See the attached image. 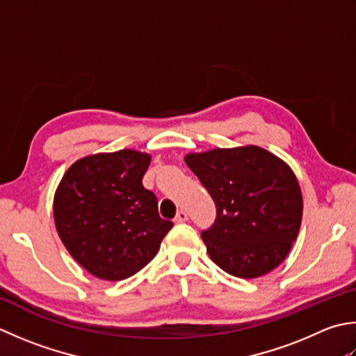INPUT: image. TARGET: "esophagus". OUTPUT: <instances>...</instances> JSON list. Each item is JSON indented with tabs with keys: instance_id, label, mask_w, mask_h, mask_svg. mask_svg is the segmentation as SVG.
<instances>
[{
	"instance_id": "esophagus-1",
	"label": "esophagus",
	"mask_w": 356,
	"mask_h": 356,
	"mask_svg": "<svg viewBox=\"0 0 356 356\" xmlns=\"http://www.w3.org/2000/svg\"><path fill=\"white\" fill-rule=\"evenodd\" d=\"M174 220H176V224H182V222H186L188 220V213L184 211V210H180Z\"/></svg>"
}]
</instances>
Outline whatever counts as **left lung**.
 Masks as SVG:
<instances>
[{
	"instance_id": "1",
	"label": "left lung",
	"mask_w": 356,
	"mask_h": 356,
	"mask_svg": "<svg viewBox=\"0 0 356 356\" xmlns=\"http://www.w3.org/2000/svg\"><path fill=\"white\" fill-rule=\"evenodd\" d=\"M185 162L216 205L214 224L202 232L211 259L245 280L280 266L302 219L293 171L259 146L188 154Z\"/></svg>"
}]
</instances>
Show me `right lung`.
Segmentation results:
<instances>
[{
  "instance_id": "add662e5",
  "label": "right lung",
  "mask_w": 356,
  "mask_h": 356,
  "mask_svg": "<svg viewBox=\"0 0 356 356\" xmlns=\"http://www.w3.org/2000/svg\"><path fill=\"white\" fill-rule=\"evenodd\" d=\"M149 162L151 156L134 149L88 156L66 171L55 193L60 239L100 280L136 275L172 228L159 216L156 194L142 184Z\"/></svg>"
}]
</instances>
